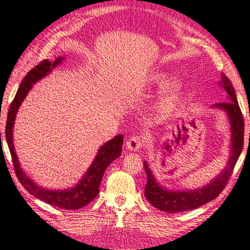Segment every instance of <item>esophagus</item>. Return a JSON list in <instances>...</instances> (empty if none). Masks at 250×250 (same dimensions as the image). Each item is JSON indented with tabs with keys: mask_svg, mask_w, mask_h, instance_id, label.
<instances>
[{
	"mask_svg": "<svg viewBox=\"0 0 250 250\" xmlns=\"http://www.w3.org/2000/svg\"><path fill=\"white\" fill-rule=\"evenodd\" d=\"M145 140L146 138L143 137V135H132V137L129 138V140L126 141V147H128L130 151H137L139 149H141L142 146L145 145Z\"/></svg>",
	"mask_w": 250,
	"mask_h": 250,
	"instance_id": "obj_1",
	"label": "esophagus"
}]
</instances>
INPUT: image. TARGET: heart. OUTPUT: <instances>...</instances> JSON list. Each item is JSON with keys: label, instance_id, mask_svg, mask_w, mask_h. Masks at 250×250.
I'll list each match as a JSON object with an SVG mask.
<instances>
[{"label": "heart", "instance_id": "obj_1", "mask_svg": "<svg viewBox=\"0 0 250 250\" xmlns=\"http://www.w3.org/2000/svg\"><path fill=\"white\" fill-rule=\"evenodd\" d=\"M164 76L163 74L161 73H155V74H152L149 78H147V83L149 84H158L161 83L164 80ZM177 89H179V83L176 82H171L167 86V97L166 99H164V108H167L168 105L171 104L172 100H173V96L176 94Z\"/></svg>", "mask_w": 250, "mask_h": 250}]
</instances>
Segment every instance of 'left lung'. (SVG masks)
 Segmentation results:
<instances>
[{
	"instance_id": "obj_1",
	"label": "left lung",
	"mask_w": 250,
	"mask_h": 250,
	"mask_svg": "<svg viewBox=\"0 0 250 250\" xmlns=\"http://www.w3.org/2000/svg\"><path fill=\"white\" fill-rule=\"evenodd\" d=\"M221 83L224 89L227 91L229 101L216 104H214V107L225 110L230 122L231 149L227 167L224 168L221 174L204 188L191 189V191H168L159 185L146 162H145V170L147 176L145 195L155 208L167 213H179V211L197 208L217 197L232 174V170L244 146V118L236 98L234 86L226 75H222Z\"/></svg>"
}]
</instances>
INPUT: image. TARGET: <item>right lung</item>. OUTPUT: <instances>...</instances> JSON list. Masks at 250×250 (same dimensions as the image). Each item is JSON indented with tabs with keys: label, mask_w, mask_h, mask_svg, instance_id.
I'll return each instance as SVG.
<instances>
[{
	"label": "right lung",
	"mask_w": 250,
	"mask_h": 250,
	"mask_svg": "<svg viewBox=\"0 0 250 250\" xmlns=\"http://www.w3.org/2000/svg\"><path fill=\"white\" fill-rule=\"evenodd\" d=\"M62 59H64L62 57H58L54 62H50L47 59H45L36 67L29 70L27 75L25 76L22 83H21L18 92H16L15 98L12 101L10 109H8L5 126V138L8 149H10L11 152L12 161H13L15 174L18 176L21 184L24 186V188L29 194H32V195L40 198L41 201L47 203L49 205H54L55 207H59V208L62 209L73 210L86 206L88 203L91 202L98 195L99 185L105 168L108 167L109 164L113 160L118 159L121 155L122 145H124V135L118 134L117 137L111 139L107 143H104L100 147L94 162H92L90 167L88 168L86 174L83 176L79 183L73 188L64 189V191H49V189H45L36 185L29 177L26 176L22 167H20L18 155L15 153L13 145V126L16 113H18L21 104L23 103L24 98L28 94V91L31 90L33 84L49 74L54 67L61 64Z\"/></svg>",
	"instance_id": "obj_1"
}]
</instances>
